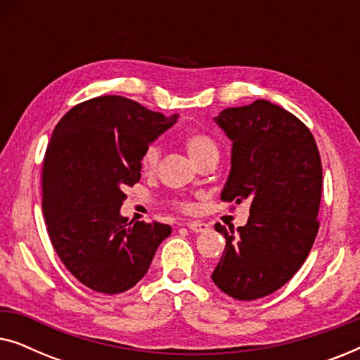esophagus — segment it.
I'll return each mask as SVG.
<instances>
[{
	"label": "esophagus",
	"mask_w": 360,
	"mask_h": 360,
	"mask_svg": "<svg viewBox=\"0 0 360 360\" xmlns=\"http://www.w3.org/2000/svg\"><path fill=\"white\" fill-rule=\"evenodd\" d=\"M191 233H205V231L210 229V226L203 223V221H191V223L186 224Z\"/></svg>",
	"instance_id": "obj_1"
}]
</instances>
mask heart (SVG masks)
Here are the masks:
<instances>
[{
	"label": "heart",
	"instance_id": "1",
	"mask_svg": "<svg viewBox=\"0 0 360 360\" xmlns=\"http://www.w3.org/2000/svg\"><path fill=\"white\" fill-rule=\"evenodd\" d=\"M181 144H184L186 154L190 155V159L198 164L200 160L206 159V157L218 155L219 149L216 141L211 137L208 132L205 131H186L184 136H181ZM160 159V150L157 146H149L144 150V154L141 157V170L142 174L152 175L157 169V164H159ZM181 210H190L188 205H179Z\"/></svg>",
	"mask_w": 360,
	"mask_h": 360
}]
</instances>
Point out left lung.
Returning a JSON list of instances; mask_svg holds the SVG:
<instances>
[{"instance_id": "8db88e82", "label": "left lung", "mask_w": 360, "mask_h": 360, "mask_svg": "<svg viewBox=\"0 0 360 360\" xmlns=\"http://www.w3.org/2000/svg\"><path fill=\"white\" fill-rule=\"evenodd\" d=\"M214 120L233 141L221 200H248L250 214L238 231L214 224L226 248L211 278L249 302L277 292L307 260L319 229L321 157L311 131L270 101L228 108Z\"/></svg>"}]
</instances>
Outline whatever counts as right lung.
Returning <instances> with one entry per match:
<instances>
[{
  "label": "right lung",
  "mask_w": 360,
  "mask_h": 360,
  "mask_svg": "<svg viewBox=\"0 0 360 360\" xmlns=\"http://www.w3.org/2000/svg\"><path fill=\"white\" fill-rule=\"evenodd\" d=\"M176 115L165 117L129 98L78 103L58 121L42 165V211L63 265L100 293H122L147 274L169 224L127 223L124 188L141 179V157Z\"/></svg>",
  "instance_id": "1"
}]
</instances>
